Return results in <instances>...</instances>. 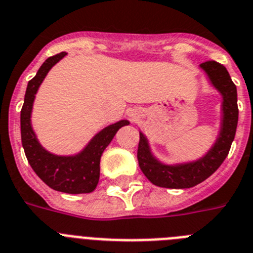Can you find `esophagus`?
<instances>
[{"label":"esophagus","instance_id":"esophagus-1","mask_svg":"<svg viewBox=\"0 0 253 253\" xmlns=\"http://www.w3.org/2000/svg\"><path fill=\"white\" fill-rule=\"evenodd\" d=\"M128 116L132 118V120H136V118L139 117V111H136V109H129Z\"/></svg>","mask_w":253,"mask_h":253}]
</instances>
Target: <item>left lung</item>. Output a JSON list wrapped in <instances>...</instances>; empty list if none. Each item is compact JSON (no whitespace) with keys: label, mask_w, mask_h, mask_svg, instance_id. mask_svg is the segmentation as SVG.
<instances>
[{"label":"left lung","mask_w":253,"mask_h":253,"mask_svg":"<svg viewBox=\"0 0 253 253\" xmlns=\"http://www.w3.org/2000/svg\"><path fill=\"white\" fill-rule=\"evenodd\" d=\"M200 69L205 74L210 86L216 90L221 98L218 135L211 146L200 158L177 163H166L153 153L150 141L146 135L140 131L137 149L139 166L146 178L158 187L182 190L204 182L221 166L234 140L238 124L236 85L233 84L227 69L215 61L200 65Z\"/></svg>","instance_id":"8db88e82"}]
</instances>
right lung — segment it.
<instances>
[{"instance_id": "obj_1", "label": "right lung", "mask_w": 253, "mask_h": 253, "mask_svg": "<svg viewBox=\"0 0 253 253\" xmlns=\"http://www.w3.org/2000/svg\"><path fill=\"white\" fill-rule=\"evenodd\" d=\"M66 54V52H62L47 58L37 75L28 83L20 114L21 142L30 167L47 186L60 192L72 195L89 193L95 190L99 182L100 158L103 151L111 144L118 129L129 125V121L121 120L108 125L96 132L80 151L70 155L50 153L39 142L32 126L35 94L38 93L50 69Z\"/></svg>"}]
</instances>
